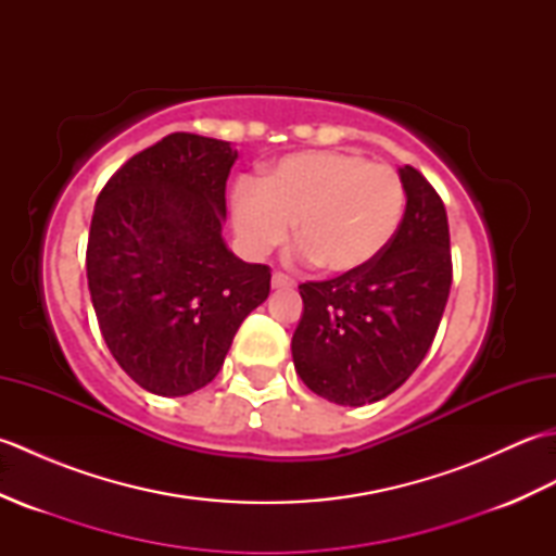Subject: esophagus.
I'll return each instance as SVG.
<instances>
[{
	"mask_svg": "<svg viewBox=\"0 0 556 556\" xmlns=\"http://www.w3.org/2000/svg\"><path fill=\"white\" fill-rule=\"evenodd\" d=\"M293 287H296V281L287 275H281V271H275V275H271V289H293Z\"/></svg>",
	"mask_w": 556,
	"mask_h": 556,
	"instance_id": "1",
	"label": "esophagus"
}]
</instances>
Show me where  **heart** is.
I'll return each mask as SVG.
<instances>
[{"instance_id": "obj_1", "label": "heart", "mask_w": 556, "mask_h": 556, "mask_svg": "<svg viewBox=\"0 0 556 556\" xmlns=\"http://www.w3.org/2000/svg\"><path fill=\"white\" fill-rule=\"evenodd\" d=\"M406 188L384 164L339 150L293 152L263 174L260 184L233 188V231L245 253L265 257L285 243L296 222L291 257L320 263L329 275L372 265L401 227Z\"/></svg>"}]
</instances>
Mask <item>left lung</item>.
Masks as SVG:
<instances>
[{
    "mask_svg": "<svg viewBox=\"0 0 556 556\" xmlns=\"http://www.w3.org/2000/svg\"><path fill=\"white\" fill-rule=\"evenodd\" d=\"M406 212L387 251L361 271L301 285L291 356L305 387L339 406L375 404L428 353L452 287L448 224L428 179L404 164Z\"/></svg>",
    "mask_w": 556,
    "mask_h": 556,
    "instance_id": "1",
    "label": "left lung"
}]
</instances>
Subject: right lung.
<instances>
[{"mask_svg": "<svg viewBox=\"0 0 556 556\" xmlns=\"http://www.w3.org/2000/svg\"><path fill=\"white\" fill-rule=\"evenodd\" d=\"M227 140L172 134L138 152L98 195L88 289L124 372L157 396L217 377L236 329L269 296V267L224 243Z\"/></svg>", "mask_w": 556, "mask_h": 556, "instance_id": "1", "label": "right lung"}]
</instances>
